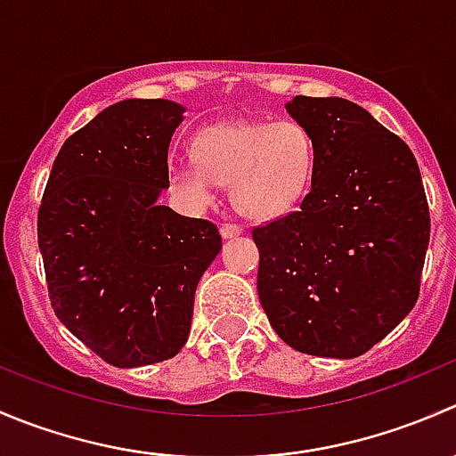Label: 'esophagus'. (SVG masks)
I'll list each match as a JSON object with an SVG mask.
<instances>
[{
  "instance_id": "esophagus-1",
  "label": "esophagus",
  "mask_w": 456,
  "mask_h": 456,
  "mask_svg": "<svg viewBox=\"0 0 456 456\" xmlns=\"http://www.w3.org/2000/svg\"><path fill=\"white\" fill-rule=\"evenodd\" d=\"M242 232H245V227H240V224H236V223H227V224H223V227H220V233H223V238H236V236H240Z\"/></svg>"
}]
</instances>
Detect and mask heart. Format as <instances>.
Segmentation results:
<instances>
[{
    "instance_id": "heart-1",
    "label": "heart",
    "mask_w": 456,
    "mask_h": 456,
    "mask_svg": "<svg viewBox=\"0 0 456 456\" xmlns=\"http://www.w3.org/2000/svg\"><path fill=\"white\" fill-rule=\"evenodd\" d=\"M315 141L296 118H238L207 126L194 139V159L169 165V183L194 207L232 185L233 205L257 220L300 205L314 183Z\"/></svg>"
}]
</instances>
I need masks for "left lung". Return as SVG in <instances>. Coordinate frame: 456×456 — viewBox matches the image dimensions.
Returning a JSON list of instances; mask_svg holds the SVG:
<instances>
[{"instance_id": "8db88e82", "label": "left lung", "mask_w": 456, "mask_h": 456, "mask_svg": "<svg viewBox=\"0 0 456 456\" xmlns=\"http://www.w3.org/2000/svg\"><path fill=\"white\" fill-rule=\"evenodd\" d=\"M315 141L300 209L251 232L257 296L275 333L317 357L364 355L415 306L430 211L411 147L357 103L296 96Z\"/></svg>"}]
</instances>
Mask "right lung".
Instances as JSON below:
<instances>
[{
  "instance_id": "1",
  "label": "right lung",
  "mask_w": 456,
  "mask_h": 456,
  "mask_svg": "<svg viewBox=\"0 0 456 456\" xmlns=\"http://www.w3.org/2000/svg\"><path fill=\"white\" fill-rule=\"evenodd\" d=\"M183 112L165 99L105 108L63 142L39 205L50 305L117 369L156 364L185 346L196 287L223 247L214 223L159 202Z\"/></svg>"
}]
</instances>
